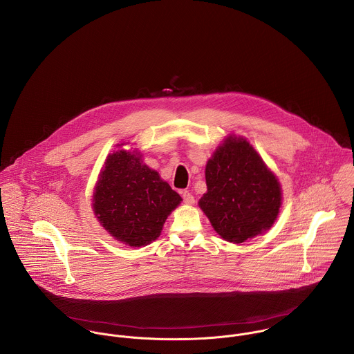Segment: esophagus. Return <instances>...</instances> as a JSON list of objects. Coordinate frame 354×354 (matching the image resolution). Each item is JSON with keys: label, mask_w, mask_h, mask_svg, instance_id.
<instances>
[{"label": "esophagus", "mask_w": 354, "mask_h": 354, "mask_svg": "<svg viewBox=\"0 0 354 354\" xmlns=\"http://www.w3.org/2000/svg\"><path fill=\"white\" fill-rule=\"evenodd\" d=\"M183 201L187 205H194L195 203V198H194V195L189 191H184L183 192Z\"/></svg>", "instance_id": "obj_1"}]
</instances>
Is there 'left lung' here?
<instances>
[{
  "label": "left lung",
  "mask_w": 354,
  "mask_h": 354,
  "mask_svg": "<svg viewBox=\"0 0 354 354\" xmlns=\"http://www.w3.org/2000/svg\"><path fill=\"white\" fill-rule=\"evenodd\" d=\"M207 192L199 201L216 232L243 243L274 223L281 205L277 178L243 138L230 137L206 165Z\"/></svg>",
  "instance_id": "left-lung-1"
}]
</instances>
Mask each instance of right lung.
<instances>
[{
    "mask_svg": "<svg viewBox=\"0 0 354 354\" xmlns=\"http://www.w3.org/2000/svg\"><path fill=\"white\" fill-rule=\"evenodd\" d=\"M181 196L159 174L123 149L110 155L100 174L93 210L102 225L124 244L140 247L160 235Z\"/></svg>",
    "mask_w": 354,
    "mask_h": 354,
    "instance_id": "add662e5",
    "label": "right lung"
}]
</instances>
